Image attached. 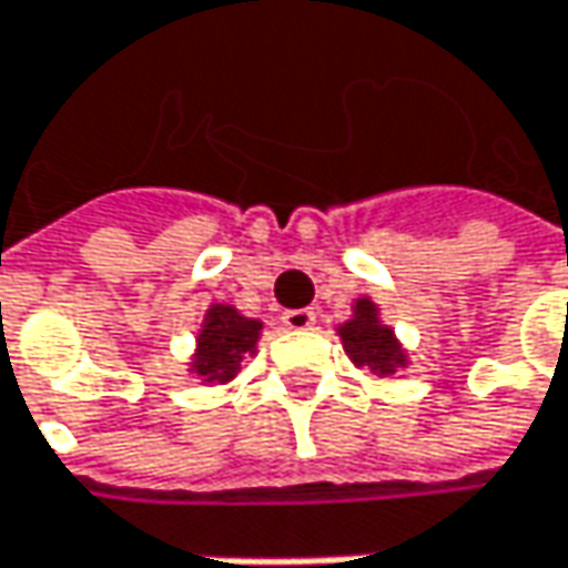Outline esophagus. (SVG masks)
Listing matches in <instances>:
<instances>
[{
    "label": "esophagus",
    "mask_w": 568,
    "mask_h": 568,
    "mask_svg": "<svg viewBox=\"0 0 568 568\" xmlns=\"http://www.w3.org/2000/svg\"><path fill=\"white\" fill-rule=\"evenodd\" d=\"M317 315L312 308H292V312H285L283 324L288 331H312L315 327Z\"/></svg>",
    "instance_id": "obj_1"
}]
</instances>
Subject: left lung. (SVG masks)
Listing matches in <instances>:
<instances>
[{"instance_id": "8db88e82", "label": "left lung", "mask_w": 568, "mask_h": 568, "mask_svg": "<svg viewBox=\"0 0 568 568\" xmlns=\"http://www.w3.org/2000/svg\"><path fill=\"white\" fill-rule=\"evenodd\" d=\"M337 334H341V344L353 359V366H359V369L366 366L379 379L395 376L398 369L408 366V351L395 337V327L385 324L379 305L369 295L353 302V315L337 327Z\"/></svg>"}]
</instances>
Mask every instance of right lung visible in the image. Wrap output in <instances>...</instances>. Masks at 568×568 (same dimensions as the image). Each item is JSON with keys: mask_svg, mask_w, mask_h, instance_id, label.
I'll return each mask as SVG.
<instances>
[{"mask_svg": "<svg viewBox=\"0 0 568 568\" xmlns=\"http://www.w3.org/2000/svg\"><path fill=\"white\" fill-rule=\"evenodd\" d=\"M260 334H263L260 317L241 315L227 302L209 305L202 327L195 334V353L189 356V373L202 385L231 383L241 363L256 353Z\"/></svg>", "mask_w": 568, "mask_h": 568, "instance_id": "1", "label": "right lung"}]
</instances>
